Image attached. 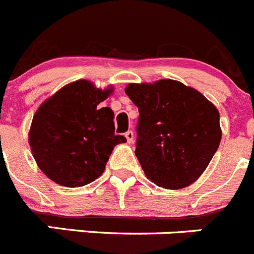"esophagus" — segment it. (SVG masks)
<instances>
[{"mask_svg": "<svg viewBox=\"0 0 254 254\" xmlns=\"http://www.w3.org/2000/svg\"><path fill=\"white\" fill-rule=\"evenodd\" d=\"M125 138H127V143L131 144L132 141H134V132L131 131V130H129V131L125 132Z\"/></svg>", "mask_w": 254, "mask_h": 254, "instance_id": "1", "label": "esophagus"}]
</instances>
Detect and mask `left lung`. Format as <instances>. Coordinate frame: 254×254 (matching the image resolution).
Returning <instances> with one entry per match:
<instances>
[{"mask_svg":"<svg viewBox=\"0 0 254 254\" xmlns=\"http://www.w3.org/2000/svg\"><path fill=\"white\" fill-rule=\"evenodd\" d=\"M125 92L138 106V158L156 186L186 188L207 169L219 146V113L193 87L164 79L129 84Z\"/></svg>","mask_w":254,"mask_h":254,"instance_id":"left-lung-1","label":"left lung"}]
</instances>
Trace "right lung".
Returning a JSON list of instances; mask_svg holds the SVG:
<instances>
[{"label": "right lung", "instance_id": "add662e5", "mask_svg": "<svg viewBox=\"0 0 254 254\" xmlns=\"http://www.w3.org/2000/svg\"><path fill=\"white\" fill-rule=\"evenodd\" d=\"M113 87L96 89L87 80L71 82L47 99L34 115L28 143L40 169L60 186L75 188L104 173L114 146V113L101 108Z\"/></svg>", "mask_w": 254, "mask_h": 254}]
</instances>
